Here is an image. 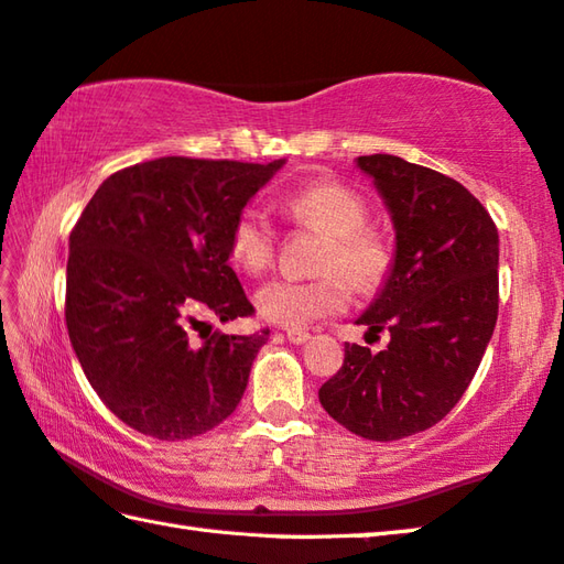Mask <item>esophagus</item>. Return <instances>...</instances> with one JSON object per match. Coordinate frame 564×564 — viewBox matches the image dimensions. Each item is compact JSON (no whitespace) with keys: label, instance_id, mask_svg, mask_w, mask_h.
<instances>
[{"label":"esophagus","instance_id":"1","mask_svg":"<svg viewBox=\"0 0 564 564\" xmlns=\"http://www.w3.org/2000/svg\"><path fill=\"white\" fill-rule=\"evenodd\" d=\"M285 337H289L293 345H303L311 340V333L305 330V327H289V330H285Z\"/></svg>","mask_w":564,"mask_h":564}]
</instances>
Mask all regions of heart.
Instances as JSON below:
<instances>
[{
  "label": "heart",
  "instance_id": "heart-1",
  "mask_svg": "<svg viewBox=\"0 0 564 564\" xmlns=\"http://www.w3.org/2000/svg\"><path fill=\"white\" fill-rule=\"evenodd\" d=\"M281 209L299 227L325 234L317 259L323 275L308 281L273 279L253 295V305L263 321L281 327H305L325 315L343 313L350 303V282L357 293H372L382 285L392 263L380 231L367 227L370 207L360 192L337 180H317L285 192ZM279 231L263 209L243 207L229 231L234 263L251 275L263 273L273 263Z\"/></svg>",
  "mask_w": 564,
  "mask_h": 564
}]
</instances>
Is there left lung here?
<instances>
[{"instance_id":"8db88e82","label":"left lung","mask_w":564,"mask_h":564,"mask_svg":"<svg viewBox=\"0 0 564 564\" xmlns=\"http://www.w3.org/2000/svg\"><path fill=\"white\" fill-rule=\"evenodd\" d=\"M392 214L397 249L357 325L389 333L380 352L345 345L317 397L370 442L434 426L474 380L498 321V229L464 184L394 155L357 158Z\"/></svg>"}]
</instances>
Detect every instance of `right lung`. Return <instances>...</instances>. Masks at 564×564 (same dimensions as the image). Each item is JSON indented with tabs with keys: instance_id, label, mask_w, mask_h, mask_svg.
<instances>
[{
	"instance_id": "add662e5",
	"label": "right lung",
	"mask_w": 564,
	"mask_h": 564,
	"mask_svg": "<svg viewBox=\"0 0 564 564\" xmlns=\"http://www.w3.org/2000/svg\"><path fill=\"white\" fill-rule=\"evenodd\" d=\"M160 158L110 175L68 239L66 327L104 404L160 442L209 432L241 402L269 330L224 335L253 305L229 265V231L283 167ZM202 324L199 344L191 335Z\"/></svg>"
}]
</instances>
